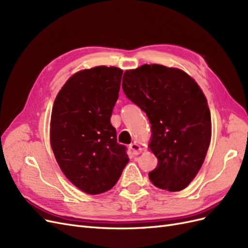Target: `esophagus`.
I'll return each instance as SVG.
<instances>
[{
	"label": "esophagus",
	"mask_w": 248,
	"mask_h": 248,
	"mask_svg": "<svg viewBox=\"0 0 248 248\" xmlns=\"http://www.w3.org/2000/svg\"><path fill=\"white\" fill-rule=\"evenodd\" d=\"M129 148L131 149V151L134 155H138L140 153H141V147L140 145H138L137 142H132V144L129 146Z\"/></svg>",
	"instance_id": "34e87169"
}]
</instances>
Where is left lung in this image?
Wrapping results in <instances>:
<instances>
[{
  "label": "left lung",
  "mask_w": 248,
  "mask_h": 248,
  "mask_svg": "<svg viewBox=\"0 0 248 248\" xmlns=\"http://www.w3.org/2000/svg\"><path fill=\"white\" fill-rule=\"evenodd\" d=\"M123 91L151 124L149 148L158 163L153 185L180 191L196 178L211 141V115L202 89L181 69L158 64L126 70Z\"/></svg>",
  "instance_id": "left-lung-1"
}]
</instances>
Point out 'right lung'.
<instances>
[{"label": "right lung", "instance_id": "add662e5", "mask_svg": "<svg viewBox=\"0 0 248 248\" xmlns=\"http://www.w3.org/2000/svg\"><path fill=\"white\" fill-rule=\"evenodd\" d=\"M122 74L114 66L74 73L52 107L49 139L56 160L66 178L89 194L111 189L129 161L110 124Z\"/></svg>", "mask_w": 248, "mask_h": 248}]
</instances>
